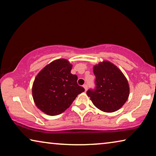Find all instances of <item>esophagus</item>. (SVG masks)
I'll return each mask as SVG.
<instances>
[{
	"label": "esophagus",
	"mask_w": 156,
	"mask_h": 156,
	"mask_svg": "<svg viewBox=\"0 0 156 156\" xmlns=\"http://www.w3.org/2000/svg\"><path fill=\"white\" fill-rule=\"evenodd\" d=\"M83 87H84V91H86L87 90V84H84Z\"/></svg>",
	"instance_id": "esophagus-1"
}]
</instances>
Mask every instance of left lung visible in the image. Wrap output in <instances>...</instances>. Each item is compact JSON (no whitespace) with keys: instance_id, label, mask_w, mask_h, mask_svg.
Returning <instances> with one entry per match:
<instances>
[{"instance_id":"1","label":"left lung","mask_w":156,"mask_h":156,"mask_svg":"<svg viewBox=\"0 0 156 156\" xmlns=\"http://www.w3.org/2000/svg\"><path fill=\"white\" fill-rule=\"evenodd\" d=\"M96 88L87 94L94 106L104 112L112 113L120 109L129 96L128 80L117 66L103 60L93 67Z\"/></svg>"}]
</instances>
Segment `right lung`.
<instances>
[{
    "instance_id": "1",
    "label": "right lung",
    "mask_w": 156,
    "mask_h": 156,
    "mask_svg": "<svg viewBox=\"0 0 156 156\" xmlns=\"http://www.w3.org/2000/svg\"><path fill=\"white\" fill-rule=\"evenodd\" d=\"M72 65L65 58L55 60L42 69L32 85L36 107L49 115H59L70 107L78 94L84 91L71 73Z\"/></svg>"
}]
</instances>
